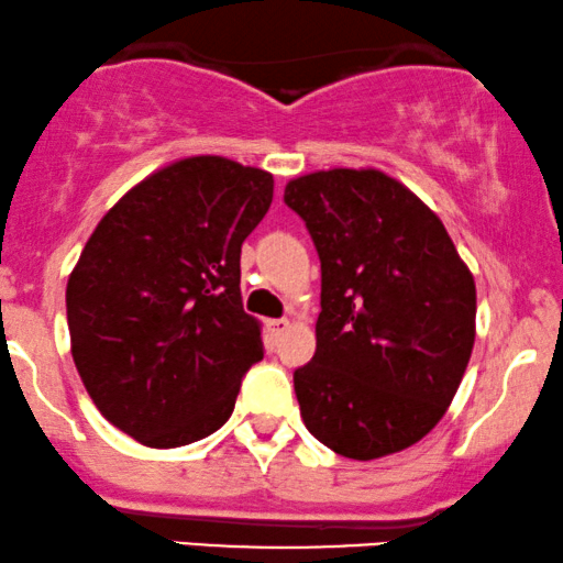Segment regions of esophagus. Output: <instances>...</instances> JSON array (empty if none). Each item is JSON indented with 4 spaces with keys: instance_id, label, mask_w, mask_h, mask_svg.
I'll use <instances>...</instances> for the list:
<instances>
[{
    "instance_id": "34e87169",
    "label": "esophagus",
    "mask_w": 563,
    "mask_h": 563,
    "mask_svg": "<svg viewBox=\"0 0 563 563\" xmlns=\"http://www.w3.org/2000/svg\"><path fill=\"white\" fill-rule=\"evenodd\" d=\"M287 329H289L287 318H274V321H268V331H271V336H274V339L287 334Z\"/></svg>"
}]
</instances>
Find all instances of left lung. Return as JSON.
<instances>
[{
	"label": "left lung",
	"mask_w": 563,
	"mask_h": 563,
	"mask_svg": "<svg viewBox=\"0 0 563 563\" xmlns=\"http://www.w3.org/2000/svg\"><path fill=\"white\" fill-rule=\"evenodd\" d=\"M284 203L321 258L316 355L295 371L305 428L360 462L412 446L473 355V274L441 219L384 172L297 177Z\"/></svg>",
	"instance_id": "8db88e82"
}]
</instances>
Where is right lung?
Instances as JSON below:
<instances>
[{
  "label": "right lung",
  "mask_w": 563,
  "mask_h": 563,
  "mask_svg": "<svg viewBox=\"0 0 563 563\" xmlns=\"http://www.w3.org/2000/svg\"><path fill=\"white\" fill-rule=\"evenodd\" d=\"M271 198L268 172L192 156L133 187L82 247L67 282L75 367L103 418L145 446L219 430L263 360L240 253Z\"/></svg>",
  "instance_id": "obj_1"
}]
</instances>
